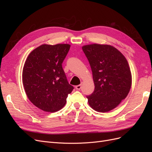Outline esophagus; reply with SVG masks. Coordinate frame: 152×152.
I'll return each instance as SVG.
<instances>
[{
  "label": "esophagus",
  "mask_w": 152,
  "mask_h": 152,
  "mask_svg": "<svg viewBox=\"0 0 152 152\" xmlns=\"http://www.w3.org/2000/svg\"><path fill=\"white\" fill-rule=\"evenodd\" d=\"M82 85V82H81V84H80L78 85V86H75V88H76V89H77V90H80V89H81Z\"/></svg>",
  "instance_id": "34e87169"
}]
</instances>
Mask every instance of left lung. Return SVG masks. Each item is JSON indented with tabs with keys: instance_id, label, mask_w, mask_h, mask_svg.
I'll return each mask as SVG.
<instances>
[{
	"instance_id": "1",
	"label": "left lung",
	"mask_w": 152,
	"mask_h": 152,
	"mask_svg": "<svg viewBox=\"0 0 152 152\" xmlns=\"http://www.w3.org/2000/svg\"><path fill=\"white\" fill-rule=\"evenodd\" d=\"M82 48L89 62L95 86L93 93L87 96L89 104L98 112L111 111L131 89L132 75L127 59L110 45L93 44Z\"/></svg>"
}]
</instances>
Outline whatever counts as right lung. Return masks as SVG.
<instances>
[{
  "mask_svg": "<svg viewBox=\"0 0 152 152\" xmlns=\"http://www.w3.org/2000/svg\"><path fill=\"white\" fill-rule=\"evenodd\" d=\"M70 48L68 44H42L26 59L22 74L25 93L30 102L44 112L61 110L73 89L62 68Z\"/></svg>",
  "mask_w": 152,
  "mask_h": 152,
  "instance_id": "obj_1",
  "label": "right lung"
}]
</instances>
